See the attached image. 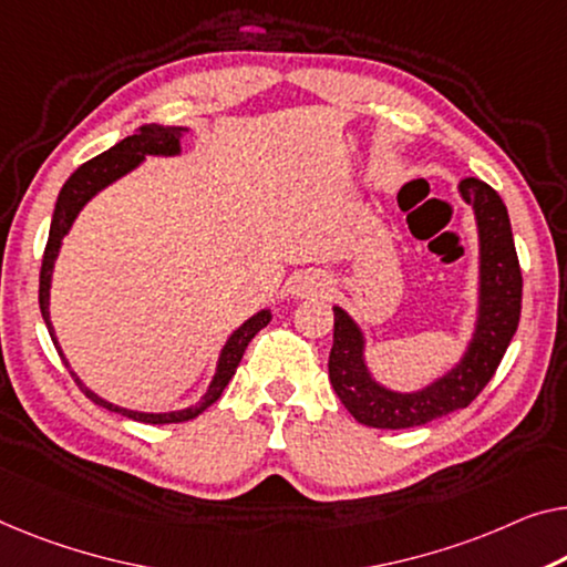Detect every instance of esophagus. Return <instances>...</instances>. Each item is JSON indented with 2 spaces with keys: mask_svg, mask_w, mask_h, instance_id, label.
I'll list each match as a JSON object with an SVG mask.
<instances>
[{
  "mask_svg": "<svg viewBox=\"0 0 567 567\" xmlns=\"http://www.w3.org/2000/svg\"><path fill=\"white\" fill-rule=\"evenodd\" d=\"M326 287L323 277L318 275H306V277H298V282L292 285V292L298 295V298H308V295H316Z\"/></svg>",
  "mask_w": 567,
  "mask_h": 567,
  "instance_id": "34e87169",
  "label": "esophagus"
}]
</instances>
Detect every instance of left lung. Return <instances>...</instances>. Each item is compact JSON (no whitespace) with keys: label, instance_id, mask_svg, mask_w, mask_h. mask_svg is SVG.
I'll list each match as a JSON object with an SVG mask.
<instances>
[{"label":"left lung","instance_id":"left-lung-1","mask_svg":"<svg viewBox=\"0 0 567 567\" xmlns=\"http://www.w3.org/2000/svg\"><path fill=\"white\" fill-rule=\"evenodd\" d=\"M461 196L476 210L481 239V306L478 323L466 357L443 379L422 392L400 394L384 390L369 377L364 364V336L351 316L333 308V349L328 377L357 422L369 427L402 430L468 408L488 379L496 374L522 312V269L514 249L509 214L492 185L466 177Z\"/></svg>","mask_w":567,"mask_h":567}]
</instances>
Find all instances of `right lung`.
<instances>
[{
	"mask_svg": "<svg viewBox=\"0 0 567 567\" xmlns=\"http://www.w3.org/2000/svg\"><path fill=\"white\" fill-rule=\"evenodd\" d=\"M183 132H185L183 126H159V124L140 126L132 137L116 142L112 150L101 152V155H96L94 159L83 163L79 171L68 177L61 193H58L53 221H50V234H48V244H45V255H42V267H40V312H42V320H45L48 331H50V338H53L58 353H61V346H58L55 336H53V326H50L48 300H50V277H53V265H55L58 251H61L63 236L68 234V229H71V224L75 221V216H79V210L86 206V200L94 198L101 188H106L109 183L116 181V177H122L124 173L134 171V167L145 159V155H177V152H181V134ZM269 318H272L269 316V310H259L257 316H251L247 320V323L236 328L229 341H226V346H224L221 359H218L214 382H210L208 392L203 394V400L196 404V408L163 412V415H150V412L124 410V408H116V404H112V402L101 400V396L86 390L79 379H75V384H79L83 394H86L91 402H96L99 408L120 412V415L130 417V420L147 422V425H171V422L193 420V417H198L203 410L210 408L218 396H221L226 384L231 382L234 371H236V367H239V361L244 357V351H247L249 341L269 323ZM61 359H63V353H61ZM65 367H68V361H65Z\"/></svg>",
	"mask_w": 567,
	"mask_h": 567,
	"instance_id": "add662e5",
	"label": "right lung"
}]
</instances>
